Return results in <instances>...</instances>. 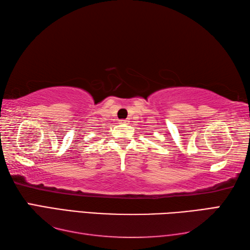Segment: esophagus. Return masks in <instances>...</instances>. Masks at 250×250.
Segmentation results:
<instances>
[{
  "label": "esophagus",
  "instance_id": "1",
  "mask_svg": "<svg viewBox=\"0 0 250 250\" xmlns=\"http://www.w3.org/2000/svg\"><path fill=\"white\" fill-rule=\"evenodd\" d=\"M120 124H125V125H126V124H129V121H128V120H125V119H124V120H120Z\"/></svg>",
  "mask_w": 250,
  "mask_h": 250
}]
</instances>
